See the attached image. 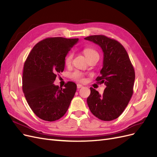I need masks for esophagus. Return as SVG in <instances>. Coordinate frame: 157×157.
I'll use <instances>...</instances> for the list:
<instances>
[{
    "label": "esophagus",
    "mask_w": 157,
    "mask_h": 157,
    "mask_svg": "<svg viewBox=\"0 0 157 157\" xmlns=\"http://www.w3.org/2000/svg\"><path fill=\"white\" fill-rule=\"evenodd\" d=\"M77 88H78V89H79V88H80L83 87L82 85V84H77Z\"/></svg>",
    "instance_id": "1"
}]
</instances>
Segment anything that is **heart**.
I'll use <instances>...</instances> for the list:
<instances>
[{
    "label": "heart",
    "mask_w": 157,
    "mask_h": 157,
    "mask_svg": "<svg viewBox=\"0 0 157 157\" xmlns=\"http://www.w3.org/2000/svg\"><path fill=\"white\" fill-rule=\"evenodd\" d=\"M83 52H84V55L86 56V57L88 58V59L90 58H92V57H93V56H99L96 50H95L92 48H90V47L85 48L83 50ZM73 58V52H69V53L67 54V55L65 56V58L64 59L65 64L66 65H69L71 63V61H72ZM70 77L72 79H73L75 80H77V81H80V82L83 81L84 78V74L78 71H74L73 73L71 74Z\"/></svg>",
    "instance_id": "b5f03b06"
}]
</instances>
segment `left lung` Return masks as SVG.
Listing matches in <instances>:
<instances>
[{"mask_svg":"<svg viewBox=\"0 0 157 157\" xmlns=\"http://www.w3.org/2000/svg\"><path fill=\"white\" fill-rule=\"evenodd\" d=\"M84 39L97 44L103 52L101 75L96 80L106 86L101 96L90 88L88 105L99 119L115 120L124 111L134 92V67L124 47L117 40L101 35L89 36Z\"/></svg>","mask_w":157,"mask_h":157,"instance_id":"obj_1","label":"left lung"}]
</instances>
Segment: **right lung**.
I'll list each match as a JSON object with an SVG mask.
<instances>
[{
	"mask_svg": "<svg viewBox=\"0 0 157 157\" xmlns=\"http://www.w3.org/2000/svg\"><path fill=\"white\" fill-rule=\"evenodd\" d=\"M78 39L50 37L33 47L25 61L22 89L28 105L35 115L46 121H55L67 112L77 90V84L67 82L64 88L54 84L63 72L64 59Z\"/></svg>",
	"mask_w": 157,
	"mask_h": 157,
	"instance_id": "right-lung-1",
	"label": "right lung"
}]
</instances>
